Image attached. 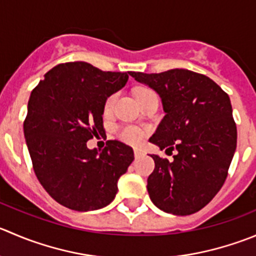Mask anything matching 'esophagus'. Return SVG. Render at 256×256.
<instances>
[{"label":"esophagus","mask_w":256,"mask_h":256,"mask_svg":"<svg viewBox=\"0 0 256 256\" xmlns=\"http://www.w3.org/2000/svg\"><path fill=\"white\" fill-rule=\"evenodd\" d=\"M134 155H135L136 158H140L141 156H142V151L138 150V148H135V150H134Z\"/></svg>","instance_id":"1"}]
</instances>
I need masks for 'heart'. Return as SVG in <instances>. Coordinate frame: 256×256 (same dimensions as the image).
Instances as JSON below:
<instances>
[{"label":"heart","instance_id":"obj_1","mask_svg":"<svg viewBox=\"0 0 256 256\" xmlns=\"http://www.w3.org/2000/svg\"><path fill=\"white\" fill-rule=\"evenodd\" d=\"M138 91H141V90H138ZM114 98H115V96L112 95V96H110L108 100H106V102H105L106 110H108V108H111V105H112V102H114ZM118 135H120V138H122L124 141H126V142L138 144L142 140L144 134L140 128H135V126H126V128H121L120 132H118Z\"/></svg>","mask_w":256,"mask_h":256}]
</instances>
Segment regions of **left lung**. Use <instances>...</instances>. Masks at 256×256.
I'll return each instance as SVG.
<instances>
[{
	"label": "left lung",
	"instance_id": "1",
	"mask_svg": "<svg viewBox=\"0 0 256 256\" xmlns=\"http://www.w3.org/2000/svg\"><path fill=\"white\" fill-rule=\"evenodd\" d=\"M128 74L155 90L162 102L165 116L148 141L161 150H178L174 161L151 155V202L170 214H194L224 185L236 148L229 96L212 78L185 68Z\"/></svg>",
	"mask_w": 256,
	"mask_h": 256
}]
</instances>
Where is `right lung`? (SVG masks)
<instances>
[{"mask_svg": "<svg viewBox=\"0 0 256 256\" xmlns=\"http://www.w3.org/2000/svg\"><path fill=\"white\" fill-rule=\"evenodd\" d=\"M128 78V72L66 62L44 74L32 90L24 138L37 178L58 204L90 212L115 199L118 178L134 161L132 148L108 140L102 151L90 150L86 142L105 132L106 100Z\"/></svg>", "mask_w": 256, "mask_h": 256, "instance_id": "1", "label": "right lung"}]
</instances>
